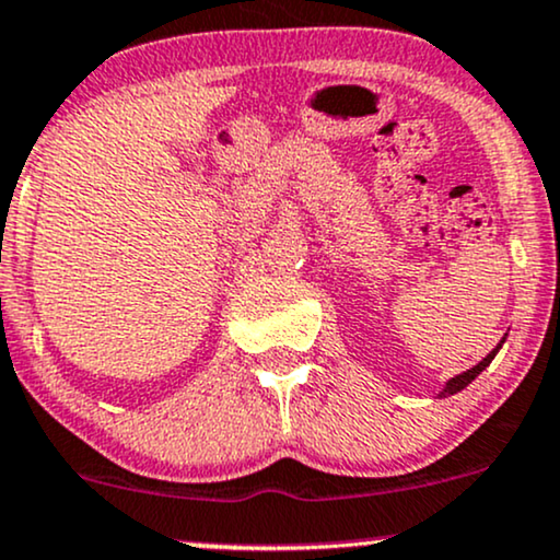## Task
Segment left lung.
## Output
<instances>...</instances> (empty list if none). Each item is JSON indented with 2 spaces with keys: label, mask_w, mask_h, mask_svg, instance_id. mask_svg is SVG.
Masks as SVG:
<instances>
[{
  "label": "left lung",
  "mask_w": 560,
  "mask_h": 560,
  "mask_svg": "<svg viewBox=\"0 0 560 560\" xmlns=\"http://www.w3.org/2000/svg\"><path fill=\"white\" fill-rule=\"evenodd\" d=\"M495 353H498V348H495V351H492V353H488V357H485L482 361H479V364H477V366H471V370H466L464 374H456V377H453V380H448V385H445L443 396H453V393L464 390V387H466V385H469V383H471V380H475V377H477V374H479V372H482V370H485V366H488V364H490V361H492V357H495Z\"/></svg>",
  "instance_id": "obj_1"
}]
</instances>
